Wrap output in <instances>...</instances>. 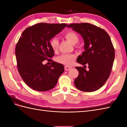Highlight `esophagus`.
Segmentation results:
<instances>
[{"label":"esophagus","instance_id":"esophagus-1","mask_svg":"<svg viewBox=\"0 0 127 127\" xmlns=\"http://www.w3.org/2000/svg\"><path fill=\"white\" fill-rule=\"evenodd\" d=\"M72 67H70V66H66L64 67V70L66 71H68L69 69H70Z\"/></svg>","mask_w":127,"mask_h":127}]
</instances>
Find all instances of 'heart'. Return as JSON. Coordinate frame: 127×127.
<instances>
[{"instance_id": "1", "label": "heart", "mask_w": 127, "mask_h": 127, "mask_svg": "<svg viewBox=\"0 0 127 127\" xmlns=\"http://www.w3.org/2000/svg\"><path fill=\"white\" fill-rule=\"evenodd\" d=\"M66 39L72 44H75L79 41V37L75 32L69 31L64 33ZM59 40L56 37H53L50 41V45L54 51H56L59 47ZM75 59V56L71 54H64L58 57L56 60L58 63L66 65H71L74 63Z\"/></svg>"}]
</instances>
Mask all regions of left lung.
<instances>
[{
  "label": "left lung",
  "instance_id": "left-lung-1",
  "mask_svg": "<svg viewBox=\"0 0 127 127\" xmlns=\"http://www.w3.org/2000/svg\"><path fill=\"white\" fill-rule=\"evenodd\" d=\"M67 27L83 37L85 51L77 61L88 64L89 68L87 71L81 67H75L79 75L75 79V86L83 92L96 91L106 82L112 68L115 52L110 37L105 30L90 23L71 24Z\"/></svg>",
  "mask_w": 127,
  "mask_h": 127
}]
</instances>
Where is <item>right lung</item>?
Wrapping results in <instances>:
<instances>
[{"instance_id": "right-lung-1", "label": "right lung", "mask_w": 127, "mask_h": 127, "mask_svg": "<svg viewBox=\"0 0 127 127\" xmlns=\"http://www.w3.org/2000/svg\"><path fill=\"white\" fill-rule=\"evenodd\" d=\"M67 25L41 23L22 33L15 48L17 68L24 82L33 90L43 92L52 89L64 72V65L51 59L55 54L50 41ZM45 60L52 64L43 65Z\"/></svg>"}]
</instances>
